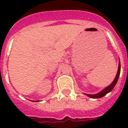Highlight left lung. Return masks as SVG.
<instances>
[{
    "instance_id": "8db88e82",
    "label": "left lung",
    "mask_w": 128,
    "mask_h": 128,
    "mask_svg": "<svg viewBox=\"0 0 128 128\" xmlns=\"http://www.w3.org/2000/svg\"><path fill=\"white\" fill-rule=\"evenodd\" d=\"M120 74V62H119V65H118V72L117 74H116V76L115 79L113 81V82L112 83L110 86H108V87H106L105 89H104L102 91H101L99 93L96 94H85L86 95L88 96V97L91 98H100L104 97V96L106 95L108 93H109L110 92H111L114 86H116V83L118 82V80L119 78Z\"/></svg>"
}]
</instances>
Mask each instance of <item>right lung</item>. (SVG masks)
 Listing matches in <instances>:
<instances>
[{
	"mask_svg": "<svg viewBox=\"0 0 128 128\" xmlns=\"http://www.w3.org/2000/svg\"><path fill=\"white\" fill-rule=\"evenodd\" d=\"M34 102H38V101H34Z\"/></svg>",
	"mask_w": 128,
	"mask_h": 128,
	"instance_id": "obj_1",
	"label": "right lung"
}]
</instances>
